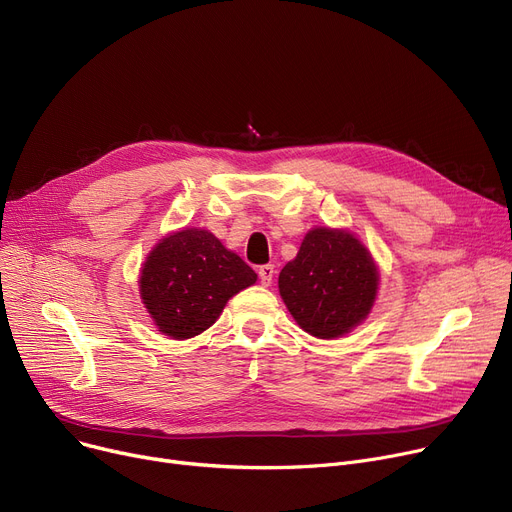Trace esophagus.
<instances>
[{
    "label": "esophagus",
    "instance_id": "1",
    "mask_svg": "<svg viewBox=\"0 0 512 512\" xmlns=\"http://www.w3.org/2000/svg\"><path fill=\"white\" fill-rule=\"evenodd\" d=\"M274 274H276V269H274V265H261L259 267V280H261V284L263 286H269L271 282H274Z\"/></svg>",
    "mask_w": 512,
    "mask_h": 512
}]
</instances>
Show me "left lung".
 Here are the masks:
<instances>
[{
	"instance_id": "8db88e82",
	"label": "left lung",
	"mask_w": 512,
	"mask_h": 512,
	"mask_svg": "<svg viewBox=\"0 0 512 512\" xmlns=\"http://www.w3.org/2000/svg\"><path fill=\"white\" fill-rule=\"evenodd\" d=\"M379 280V267L356 234L317 226L280 271L278 288L300 329L335 339L370 315Z\"/></svg>"
}]
</instances>
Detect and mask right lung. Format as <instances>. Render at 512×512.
Here are the masks:
<instances>
[{
	"mask_svg": "<svg viewBox=\"0 0 512 512\" xmlns=\"http://www.w3.org/2000/svg\"><path fill=\"white\" fill-rule=\"evenodd\" d=\"M255 282V271L210 230L181 228L152 247L138 284L158 331L189 339L212 327L226 302Z\"/></svg>",
	"mask_w": 512,
	"mask_h": 512,
	"instance_id": "right-lung-1",
	"label": "right lung"
}]
</instances>
